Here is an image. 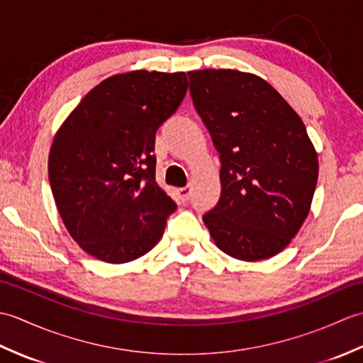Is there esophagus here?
<instances>
[{"instance_id": "1", "label": "esophagus", "mask_w": 363, "mask_h": 363, "mask_svg": "<svg viewBox=\"0 0 363 363\" xmlns=\"http://www.w3.org/2000/svg\"><path fill=\"white\" fill-rule=\"evenodd\" d=\"M190 195H191L190 186L182 187V189H177V198H179L181 203H187L189 199H190Z\"/></svg>"}]
</instances>
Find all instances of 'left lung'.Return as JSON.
Listing matches in <instances>:
<instances>
[{"mask_svg": "<svg viewBox=\"0 0 363 363\" xmlns=\"http://www.w3.org/2000/svg\"><path fill=\"white\" fill-rule=\"evenodd\" d=\"M189 79L221 162V195L204 225L230 257H273L303 226L317 187L318 156L304 123L256 74L198 70Z\"/></svg>", "mask_w": 363, "mask_h": 363, "instance_id": "8db88e82", "label": "left lung"}]
</instances>
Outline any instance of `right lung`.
<instances>
[{
	"instance_id": "add662e5",
	"label": "right lung",
	"mask_w": 363,
	"mask_h": 363,
	"mask_svg": "<svg viewBox=\"0 0 363 363\" xmlns=\"http://www.w3.org/2000/svg\"><path fill=\"white\" fill-rule=\"evenodd\" d=\"M186 73L137 70L99 82L54 137L48 176L68 233L103 262L156 246L176 203L156 182L154 142L181 106Z\"/></svg>"
}]
</instances>
